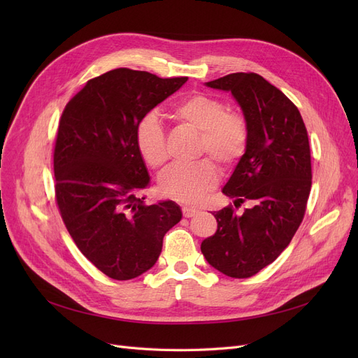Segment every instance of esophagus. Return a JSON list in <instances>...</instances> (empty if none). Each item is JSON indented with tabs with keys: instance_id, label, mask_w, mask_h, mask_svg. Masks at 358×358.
I'll return each mask as SVG.
<instances>
[{
	"instance_id": "obj_1",
	"label": "esophagus",
	"mask_w": 358,
	"mask_h": 358,
	"mask_svg": "<svg viewBox=\"0 0 358 358\" xmlns=\"http://www.w3.org/2000/svg\"><path fill=\"white\" fill-rule=\"evenodd\" d=\"M197 213H199V210L194 209V208H187V206H184V208H182V215H184L185 217H193V216H196Z\"/></svg>"
}]
</instances>
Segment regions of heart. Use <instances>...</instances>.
<instances>
[{"mask_svg": "<svg viewBox=\"0 0 358 358\" xmlns=\"http://www.w3.org/2000/svg\"><path fill=\"white\" fill-rule=\"evenodd\" d=\"M173 117L200 131L199 152L209 154L222 165H234L245 152L248 124L238 111L227 110L224 103L204 92L190 94L178 100ZM135 141L143 161L159 168L168 159L165 130L154 113L143 116L135 130ZM219 181L216 164L210 158L192 165H171L159 176V190L164 196L180 203H199L212 192Z\"/></svg>", "mask_w": 358, "mask_h": 358, "instance_id": "obj_1", "label": "heart"}]
</instances>
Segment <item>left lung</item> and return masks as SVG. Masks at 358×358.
<instances>
[{"label": "left lung", "instance_id": "1", "mask_svg": "<svg viewBox=\"0 0 358 358\" xmlns=\"http://www.w3.org/2000/svg\"><path fill=\"white\" fill-rule=\"evenodd\" d=\"M206 87L229 91L247 120L245 154L222 192L252 208L213 213L217 231L200 248L217 271L248 278L287 248L303 220L312 185L308 131L297 107L258 73H229Z\"/></svg>", "mask_w": 358, "mask_h": 358}]
</instances>
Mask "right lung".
Returning a JSON list of instances; mask_svg holds the SVG:
<instances>
[{"instance_id":"1","label":"right lung","mask_w":358,"mask_h":358,"mask_svg":"<svg viewBox=\"0 0 358 358\" xmlns=\"http://www.w3.org/2000/svg\"><path fill=\"white\" fill-rule=\"evenodd\" d=\"M187 80L117 68L90 80L62 113L53 154L56 203L75 245L110 278L152 268L164 235L181 220L173 200L146 206L138 196L150 178L135 130Z\"/></svg>"}]
</instances>
